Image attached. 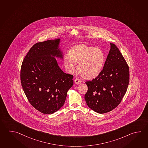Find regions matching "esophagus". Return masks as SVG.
<instances>
[{
    "mask_svg": "<svg viewBox=\"0 0 148 148\" xmlns=\"http://www.w3.org/2000/svg\"><path fill=\"white\" fill-rule=\"evenodd\" d=\"M74 82H75V83L76 84L78 85L81 82V81L79 79H74Z\"/></svg>",
    "mask_w": 148,
    "mask_h": 148,
    "instance_id": "esophagus-1",
    "label": "esophagus"
}]
</instances>
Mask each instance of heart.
I'll return each instance as SVG.
<instances>
[{
	"mask_svg": "<svg viewBox=\"0 0 148 148\" xmlns=\"http://www.w3.org/2000/svg\"><path fill=\"white\" fill-rule=\"evenodd\" d=\"M69 56L64 57L63 62L67 71L72 73L77 65V71L83 78L95 79L102 72L106 56L101 49L85 45L76 46L69 51Z\"/></svg>",
	"mask_w": 148,
	"mask_h": 148,
	"instance_id": "obj_1",
	"label": "heart"
}]
</instances>
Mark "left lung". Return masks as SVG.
I'll return each mask as SVG.
<instances>
[{"instance_id":"8db88e82","label":"left lung","mask_w":148,"mask_h":148,"mask_svg":"<svg viewBox=\"0 0 148 148\" xmlns=\"http://www.w3.org/2000/svg\"><path fill=\"white\" fill-rule=\"evenodd\" d=\"M110 49L100 75L85 82L88 90L85 100L88 106L98 113L111 111L120 103L129 83V69L116 46Z\"/></svg>"}]
</instances>
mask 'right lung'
I'll use <instances>...</instances> for the list:
<instances>
[{"instance_id":"right-lung-1","label":"right lung","mask_w":148,"mask_h":148,"mask_svg":"<svg viewBox=\"0 0 148 148\" xmlns=\"http://www.w3.org/2000/svg\"><path fill=\"white\" fill-rule=\"evenodd\" d=\"M60 42L58 38L35 44L21 65V86L27 99L45 114L54 113L63 106L73 85V76L63 72L55 58H63Z\"/></svg>"}]
</instances>
